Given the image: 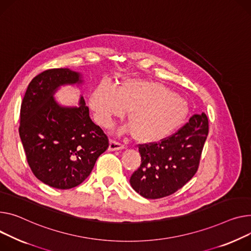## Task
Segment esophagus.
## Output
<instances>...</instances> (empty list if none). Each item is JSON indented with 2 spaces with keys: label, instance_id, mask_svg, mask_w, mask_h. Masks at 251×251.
<instances>
[{
  "label": "esophagus",
  "instance_id": "1",
  "mask_svg": "<svg viewBox=\"0 0 251 251\" xmlns=\"http://www.w3.org/2000/svg\"><path fill=\"white\" fill-rule=\"evenodd\" d=\"M124 145L119 143V142H116L115 140H111L110 144H109V150L110 151H116V150H122L124 149Z\"/></svg>",
  "mask_w": 251,
  "mask_h": 251
}]
</instances>
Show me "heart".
Listing matches in <instances>:
<instances>
[{
  "instance_id": "heart-1",
  "label": "heart",
  "mask_w": 251,
  "mask_h": 251,
  "mask_svg": "<svg viewBox=\"0 0 251 251\" xmlns=\"http://www.w3.org/2000/svg\"><path fill=\"white\" fill-rule=\"evenodd\" d=\"M95 120L104 127L112 124L114 117L128 110L130 126L121 133L133 132L141 143H155L171 136L186 121L190 112L186 99L156 81L128 78L115 89L102 82L90 97Z\"/></svg>"
}]
</instances>
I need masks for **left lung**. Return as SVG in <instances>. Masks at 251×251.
<instances>
[{"instance_id": "1", "label": "left lung", "mask_w": 251, "mask_h": 251, "mask_svg": "<svg viewBox=\"0 0 251 251\" xmlns=\"http://www.w3.org/2000/svg\"><path fill=\"white\" fill-rule=\"evenodd\" d=\"M208 132L203 112L191 117L171 137L140 145V168L130 177L133 190L146 199H159L182 188L198 171Z\"/></svg>"}]
</instances>
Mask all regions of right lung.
Masks as SVG:
<instances>
[{"instance_id": "1", "label": "right lung", "mask_w": 251, "mask_h": 251, "mask_svg": "<svg viewBox=\"0 0 251 251\" xmlns=\"http://www.w3.org/2000/svg\"><path fill=\"white\" fill-rule=\"evenodd\" d=\"M83 81L80 73L70 69L45 71L30 81L21 105L19 134L30 169L45 185L59 190L80 185L109 146L82 96L77 106L54 99L61 87L79 88Z\"/></svg>"}]
</instances>
